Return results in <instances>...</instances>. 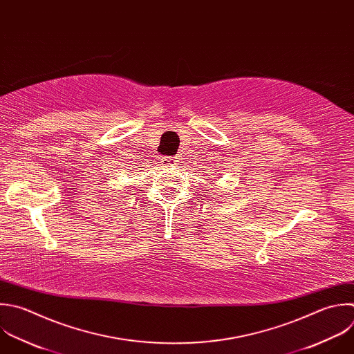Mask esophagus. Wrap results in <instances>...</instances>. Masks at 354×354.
<instances>
[{"mask_svg":"<svg viewBox=\"0 0 354 354\" xmlns=\"http://www.w3.org/2000/svg\"><path fill=\"white\" fill-rule=\"evenodd\" d=\"M162 163L166 165V166H171V165H176L177 160H176V158H173V156H163V158H162Z\"/></svg>","mask_w":354,"mask_h":354,"instance_id":"obj_1","label":"esophagus"}]
</instances>
